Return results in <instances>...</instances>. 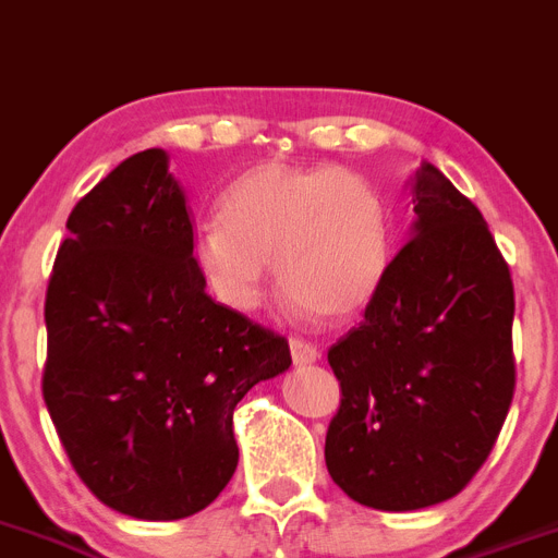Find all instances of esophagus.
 I'll return each mask as SVG.
<instances>
[{
    "instance_id": "esophagus-1",
    "label": "esophagus",
    "mask_w": 558,
    "mask_h": 558,
    "mask_svg": "<svg viewBox=\"0 0 558 558\" xmlns=\"http://www.w3.org/2000/svg\"><path fill=\"white\" fill-rule=\"evenodd\" d=\"M289 348H292V362L298 367L312 365V362L319 360L317 345H312V342H306V339H292V342H289Z\"/></svg>"
}]
</instances>
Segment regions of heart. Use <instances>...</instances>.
<instances>
[{
    "label": "heart",
    "instance_id": "b5f03b06",
    "mask_svg": "<svg viewBox=\"0 0 558 558\" xmlns=\"http://www.w3.org/2000/svg\"><path fill=\"white\" fill-rule=\"evenodd\" d=\"M191 258L232 312L260 306L275 260L300 314L351 317L385 286L393 225L385 196L360 173L264 162L227 187L219 221L196 227Z\"/></svg>",
    "mask_w": 558,
    "mask_h": 558
}]
</instances>
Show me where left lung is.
Masks as SVG:
<instances>
[{"label":"left lung","mask_w":558,"mask_h":558,"mask_svg":"<svg viewBox=\"0 0 558 558\" xmlns=\"http://www.w3.org/2000/svg\"><path fill=\"white\" fill-rule=\"evenodd\" d=\"M360 328L328 351L342 401L326 466L351 500L418 511L486 463L513 399V283L481 210L435 165Z\"/></svg>","instance_id":"obj_1"}]
</instances>
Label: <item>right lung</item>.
Here are the masks:
<instances>
[{
    "label": "right lung",
    "instance_id": "obj_1",
    "mask_svg": "<svg viewBox=\"0 0 558 558\" xmlns=\"http://www.w3.org/2000/svg\"><path fill=\"white\" fill-rule=\"evenodd\" d=\"M168 151L120 162L66 219L47 286L45 401L77 477L134 520H185L239 466L232 410L289 342L219 306Z\"/></svg>",
    "mask_w": 558,
    "mask_h": 558
}]
</instances>
